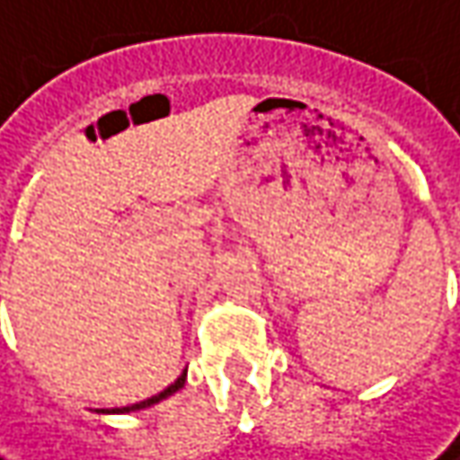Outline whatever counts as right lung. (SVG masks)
I'll return each instance as SVG.
<instances>
[{"instance_id": "add662e5", "label": "right lung", "mask_w": 460, "mask_h": 460, "mask_svg": "<svg viewBox=\"0 0 460 460\" xmlns=\"http://www.w3.org/2000/svg\"><path fill=\"white\" fill-rule=\"evenodd\" d=\"M185 376L188 373H182L172 386H167V389L162 391V394H156V396H151V399H146V402H138V404H130V407H120V410H112L115 414H126V411H138V410H146V407H154V404H159L162 399H167V396H172L174 391H180L182 386H185Z\"/></svg>"}]
</instances>
